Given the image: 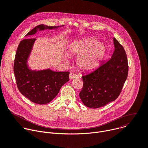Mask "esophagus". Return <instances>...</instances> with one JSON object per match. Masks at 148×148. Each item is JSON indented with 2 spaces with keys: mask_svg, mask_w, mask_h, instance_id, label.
Here are the masks:
<instances>
[{
  "mask_svg": "<svg viewBox=\"0 0 148 148\" xmlns=\"http://www.w3.org/2000/svg\"><path fill=\"white\" fill-rule=\"evenodd\" d=\"M77 78V75L74 73H70V79H73Z\"/></svg>",
  "mask_w": 148,
  "mask_h": 148,
  "instance_id": "1",
  "label": "esophagus"
}]
</instances>
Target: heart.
Segmentation results:
<instances>
[{
	"label": "heart",
	"instance_id": "obj_1",
	"mask_svg": "<svg viewBox=\"0 0 148 148\" xmlns=\"http://www.w3.org/2000/svg\"><path fill=\"white\" fill-rule=\"evenodd\" d=\"M73 55L81 56L77 61V66L82 70L90 71L95 69L103 58L105 48L98 40L87 38L74 44L70 49Z\"/></svg>",
	"mask_w": 148,
	"mask_h": 148
}]
</instances>
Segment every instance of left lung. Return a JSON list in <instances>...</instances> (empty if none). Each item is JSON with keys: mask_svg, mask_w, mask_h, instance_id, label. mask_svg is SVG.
<instances>
[{"mask_svg": "<svg viewBox=\"0 0 148 148\" xmlns=\"http://www.w3.org/2000/svg\"><path fill=\"white\" fill-rule=\"evenodd\" d=\"M115 50L110 60L82 76L79 94L88 108H98L115 101L119 95L128 74L127 56L123 46L114 38Z\"/></svg>", "mask_w": 148, "mask_h": 148, "instance_id": "obj_1", "label": "left lung"}]
</instances>
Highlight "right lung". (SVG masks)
Listing matches in <instances>:
<instances>
[{
  "mask_svg": "<svg viewBox=\"0 0 148 148\" xmlns=\"http://www.w3.org/2000/svg\"><path fill=\"white\" fill-rule=\"evenodd\" d=\"M60 26L40 25L26 36L33 35L38 30H51ZM35 40L36 38H29L20 42L14 61V74L17 88L21 94L33 102L45 104L51 101L58 94L61 87L69 81L70 73L53 71L50 69L40 71L30 70L27 61Z\"/></svg>",
  "mask_w": 148,
  "mask_h": 148,
  "instance_id": "1",
  "label": "right lung"
}]
</instances>
